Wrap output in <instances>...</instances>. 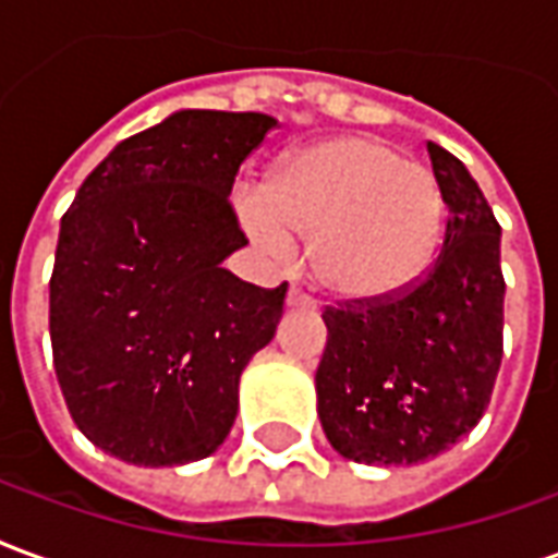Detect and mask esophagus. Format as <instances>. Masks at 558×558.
Instances as JSON below:
<instances>
[{
  "mask_svg": "<svg viewBox=\"0 0 558 558\" xmlns=\"http://www.w3.org/2000/svg\"><path fill=\"white\" fill-rule=\"evenodd\" d=\"M287 304H290V307H311V304H314V299H311L307 292L299 290V287H292V290L287 292Z\"/></svg>",
  "mask_w": 558,
  "mask_h": 558,
  "instance_id": "obj_1",
  "label": "esophagus"
}]
</instances>
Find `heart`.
I'll list each match as a JSON object with an SVG mask.
<instances>
[{"label": "heart", "mask_w": 558, "mask_h": 558, "mask_svg": "<svg viewBox=\"0 0 558 558\" xmlns=\"http://www.w3.org/2000/svg\"><path fill=\"white\" fill-rule=\"evenodd\" d=\"M242 220L268 251L311 235L319 283L350 302L407 290L442 235L439 179L376 137H335L283 160L268 191L242 194Z\"/></svg>", "instance_id": "1"}]
</instances>
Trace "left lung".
<instances>
[{
  "label": "left lung",
  "instance_id": "left-lung-1",
  "mask_svg": "<svg viewBox=\"0 0 558 558\" xmlns=\"http://www.w3.org/2000/svg\"><path fill=\"white\" fill-rule=\"evenodd\" d=\"M427 151L448 208L439 256L398 295L323 311L316 412L331 448L371 466L421 463L466 436L502 364L499 220L463 160Z\"/></svg>",
  "mask_w": 558,
  "mask_h": 558
}]
</instances>
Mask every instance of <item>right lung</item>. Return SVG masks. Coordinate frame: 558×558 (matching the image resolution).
Here are the masks:
<instances>
[{
	"label": "right lung",
	"mask_w": 558,
	"mask_h": 558,
	"mask_svg": "<svg viewBox=\"0 0 558 558\" xmlns=\"http://www.w3.org/2000/svg\"><path fill=\"white\" fill-rule=\"evenodd\" d=\"M278 125L182 110L122 140L62 215L50 340L83 436L134 466L208 457L239 412V379L275 338L287 283L220 266L247 244L230 191Z\"/></svg>",
	"instance_id": "add662e5"
}]
</instances>
